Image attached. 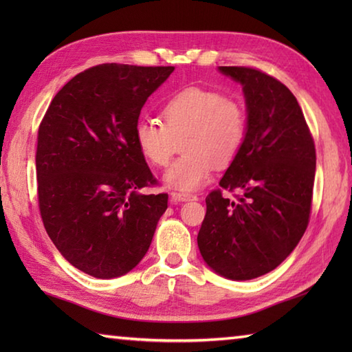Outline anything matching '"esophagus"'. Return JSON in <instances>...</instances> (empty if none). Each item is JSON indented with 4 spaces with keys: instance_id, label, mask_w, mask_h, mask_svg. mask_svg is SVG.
Segmentation results:
<instances>
[{
    "instance_id": "34e87169",
    "label": "esophagus",
    "mask_w": 352,
    "mask_h": 352,
    "mask_svg": "<svg viewBox=\"0 0 352 352\" xmlns=\"http://www.w3.org/2000/svg\"><path fill=\"white\" fill-rule=\"evenodd\" d=\"M172 203H186V201H195L197 197L190 195V193H182V192H172L170 193Z\"/></svg>"
}]
</instances>
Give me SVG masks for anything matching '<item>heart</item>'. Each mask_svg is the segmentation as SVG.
I'll return each instance as SVG.
<instances>
[{"label":"heart","mask_w":352,"mask_h":352,"mask_svg":"<svg viewBox=\"0 0 352 352\" xmlns=\"http://www.w3.org/2000/svg\"><path fill=\"white\" fill-rule=\"evenodd\" d=\"M162 122L142 119L134 126L139 153L154 166H166L182 140L184 154L164 172L170 189L190 192L204 186L213 164L236 159L246 136V111L236 100L214 91L188 87L164 102Z\"/></svg>","instance_id":"obj_1"}]
</instances>
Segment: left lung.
<instances>
[{"instance_id": "left-lung-1", "label": "left lung", "mask_w": 352, "mask_h": 352, "mask_svg": "<svg viewBox=\"0 0 352 352\" xmlns=\"http://www.w3.org/2000/svg\"><path fill=\"white\" fill-rule=\"evenodd\" d=\"M242 85L246 136L213 190L198 233L206 263L228 280L257 278L281 265L309 226L316 170L315 142L296 98L281 81L245 66H219Z\"/></svg>"}]
</instances>
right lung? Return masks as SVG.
Returning a JSON list of instances; mask_svg holds the SVG:
<instances>
[{
	"instance_id": "right-lung-1",
	"label": "right lung",
	"mask_w": 352,
	"mask_h": 352,
	"mask_svg": "<svg viewBox=\"0 0 352 352\" xmlns=\"http://www.w3.org/2000/svg\"><path fill=\"white\" fill-rule=\"evenodd\" d=\"M174 66L104 63L69 80L37 134V197L58 252L95 278L125 275L144 258L168 195L155 184L134 140L148 96Z\"/></svg>"
}]
</instances>
